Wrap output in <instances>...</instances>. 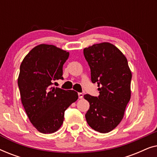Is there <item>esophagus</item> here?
<instances>
[{
    "mask_svg": "<svg viewBox=\"0 0 157 157\" xmlns=\"http://www.w3.org/2000/svg\"><path fill=\"white\" fill-rule=\"evenodd\" d=\"M78 95L79 98H82L83 97V93H78Z\"/></svg>",
    "mask_w": 157,
    "mask_h": 157,
    "instance_id": "esophagus-1",
    "label": "esophagus"
}]
</instances>
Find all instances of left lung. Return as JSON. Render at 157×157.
<instances>
[{"label": "left lung", "instance_id": "8db88e82", "mask_svg": "<svg viewBox=\"0 0 157 157\" xmlns=\"http://www.w3.org/2000/svg\"><path fill=\"white\" fill-rule=\"evenodd\" d=\"M91 69L92 83H97L99 96L86 94L89 109L85 117L96 132L108 133L123 119L131 98L132 72L123 53L113 44L101 43L83 49Z\"/></svg>", "mask_w": 157, "mask_h": 157}]
</instances>
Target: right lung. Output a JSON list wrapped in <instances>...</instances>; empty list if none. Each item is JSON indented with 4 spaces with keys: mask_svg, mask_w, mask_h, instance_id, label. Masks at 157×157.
I'll use <instances>...</instances> for the list:
<instances>
[{
    "mask_svg": "<svg viewBox=\"0 0 157 157\" xmlns=\"http://www.w3.org/2000/svg\"><path fill=\"white\" fill-rule=\"evenodd\" d=\"M69 53L53 45L34 47L20 66L18 85L28 117L38 132L53 133L61 127L64 112L78 99L73 90L52 87L53 81L63 79V66Z\"/></svg>",
    "mask_w": 157,
    "mask_h": 157,
    "instance_id": "obj_1",
    "label": "right lung"
}]
</instances>
